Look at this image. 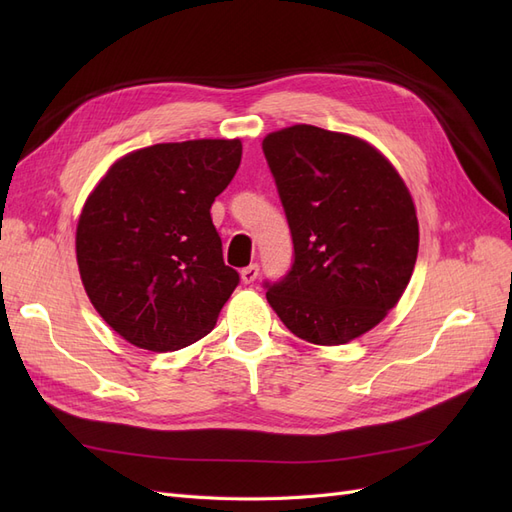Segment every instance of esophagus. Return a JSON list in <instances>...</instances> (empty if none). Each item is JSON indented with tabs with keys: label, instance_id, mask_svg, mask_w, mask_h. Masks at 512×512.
<instances>
[{
	"label": "esophagus",
	"instance_id": "1",
	"mask_svg": "<svg viewBox=\"0 0 512 512\" xmlns=\"http://www.w3.org/2000/svg\"><path fill=\"white\" fill-rule=\"evenodd\" d=\"M258 277V265L254 262V265H250V267H245V269H241V280H243V284H252L254 280Z\"/></svg>",
	"mask_w": 512,
	"mask_h": 512
}]
</instances>
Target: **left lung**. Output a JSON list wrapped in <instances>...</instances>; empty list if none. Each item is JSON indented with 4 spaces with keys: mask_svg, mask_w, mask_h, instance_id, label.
<instances>
[{
    "mask_svg": "<svg viewBox=\"0 0 512 512\" xmlns=\"http://www.w3.org/2000/svg\"><path fill=\"white\" fill-rule=\"evenodd\" d=\"M294 260L267 301L305 342L339 346L374 329L404 294L418 222L404 179L361 138L316 126L262 141Z\"/></svg>",
    "mask_w": 512,
    "mask_h": 512,
    "instance_id": "1",
    "label": "left lung"
}]
</instances>
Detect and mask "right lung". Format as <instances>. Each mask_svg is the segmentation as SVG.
Masks as SVG:
<instances>
[{
	"instance_id": "obj_1",
	"label": "right lung",
	"mask_w": 512,
	"mask_h": 512,
	"mask_svg": "<svg viewBox=\"0 0 512 512\" xmlns=\"http://www.w3.org/2000/svg\"><path fill=\"white\" fill-rule=\"evenodd\" d=\"M241 141L162 143L117 160L76 226L87 297L126 342L170 352L218 322L239 273L224 265L211 205L235 177Z\"/></svg>"
}]
</instances>
